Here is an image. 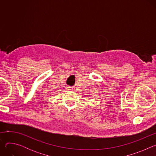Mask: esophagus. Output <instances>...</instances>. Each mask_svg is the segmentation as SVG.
Masks as SVG:
<instances>
[{"label": "esophagus", "mask_w": 156, "mask_h": 156, "mask_svg": "<svg viewBox=\"0 0 156 156\" xmlns=\"http://www.w3.org/2000/svg\"><path fill=\"white\" fill-rule=\"evenodd\" d=\"M68 90H71V89H70V87H69V88H68Z\"/></svg>", "instance_id": "obj_1"}]
</instances>
